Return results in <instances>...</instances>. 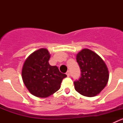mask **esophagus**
Here are the masks:
<instances>
[{
    "mask_svg": "<svg viewBox=\"0 0 123 123\" xmlns=\"http://www.w3.org/2000/svg\"><path fill=\"white\" fill-rule=\"evenodd\" d=\"M66 74H67V76H69V71H67V72L66 73Z\"/></svg>",
    "mask_w": 123,
    "mask_h": 123,
    "instance_id": "obj_1",
    "label": "esophagus"
}]
</instances>
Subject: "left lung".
Here are the masks:
<instances>
[{
	"label": "left lung",
	"mask_w": 123,
	"mask_h": 123,
	"mask_svg": "<svg viewBox=\"0 0 123 123\" xmlns=\"http://www.w3.org/2000/svg\"><path fill=\"white\" fill-rule=\"evenodd\" d=\"M76 61L81 71V77L74 81L75 90L86 97L100 94L108 83L109 72L100 56L88 49H84L76 55Z\"/></svg>",
	"instance_id": "8db88e82"
}]
</instances>
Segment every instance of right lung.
I'll return each mask as SVG.
<instances>
[{"label": "right lung", "mask_w": 123, "mask_h": 123, "mask_svg": "<svg viewBox=\"0 0 123 123\" xmlns=\"http://www.w3.org/2000/svg\"><path fill=\"white\" fill-rule=\"evenodd\" d=\"M50 58L48 50L41 48L30 54L23 65V81L29 92L37 97L46 98L54 94L67 76L57 67L50 65Z\"/></svg>", "instance_id": "obj_1"}]
</instances>
